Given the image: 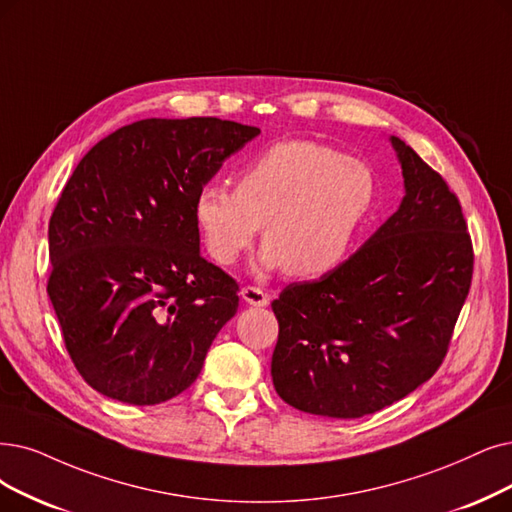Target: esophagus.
<instances>
[{"label": "esophagus", "mask_w": 512, "mask_h": 512, "mask_svg": "<svg viewBox=\"0 0 512 512\" xmlns=\"http://www.w3.org/2000/svg\"><path fill=\"white\" fill-rule=\"evenodd\" d=\"M241 298L252 306H267L269 304V294L262 288H258V285H245V288L241 290Z\"/></svg>", "instance_id": "34e87169"}]
</instances>
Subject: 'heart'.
Wrapping results in <instances>:
<instances>
[{
    "label": "heart",
    "mask_w": 512,
    "mask_h": 512,
    "mask_svg": "<svg viewBox=\"0 0 512 512\" xmlns=\"http://www.w3.org/2000/svg\"><path fill=\"white\" fill-rule=\"evenodd\" d=\"M376 176L363 159L313 140L277 142L250 161L235 189L208 182L195 218L208 254L229 267L264 227L262 264L311 279L349 256L376 201Z\"/></svg>",
    "instance_id": "b5f03b06"
}]
</instances>
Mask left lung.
Segmentation results:
<instances>
[{
    "mask_svg": "<svg viewBox=\"0 0 512 512\" xmlns=\"http://www.w3.org/2000/svg\"><path fill=\"white\" fill-rule=\"evenodd\" d=\"M391 140L405 178L401 208L349 260L290 283L271 304L275 391L306 414L363 418L433 378L473 281L458 195L410 145Z\"/></svg>",
    "mask_w": 512,
    "mask_h": 512,
    "instance_id": "left-lung-1",
    "label": "left lung"
}]
</instances>
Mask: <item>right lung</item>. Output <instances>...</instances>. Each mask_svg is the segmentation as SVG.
<instances>
[{
	"instance_id": "right-lung-1",
	"label": "right lung",
	"mask_w": 512,
	"mask_h": 512,
	"mask_svg": "<svg viewBox=\"0 0 512 512\" xmlns=\"http://www.w3.org/2000/svg\"><path fill=\"white\" fill-rule=\"evenodd\" d=\"M258 134L218 117L140 119L77 163L50 216L48 296L94 391L155 405L197 380L239 283L199 254L195 199Z\"/></svg>"
}]
</instances>
